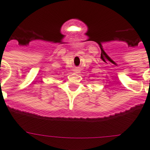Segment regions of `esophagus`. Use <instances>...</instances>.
I'll use <instances>...</instances> for the list:
<instances>
[{"label":"esophagus","instance_id":"1","mask_svg":"<svg viewBox=\"0 0 150 150\" xmlns=\"http://www.w3.org/2000/svg\"><path fill=\"white\" fill-rule=\"evenodd\" d=\"M74 72H76V73H78V72H80V69H75Z\"/></svg>","mask_w":150,"mask_h":150}]
</instances>
